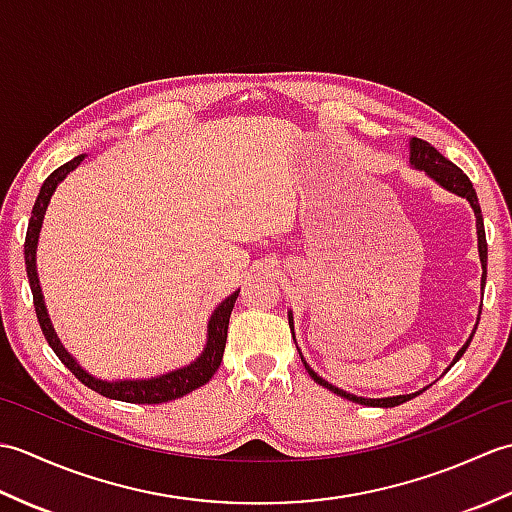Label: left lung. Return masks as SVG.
<instances>
[{
  "label": "left lung",
  "mask_w": 512,
  "mask_h": 512,
  "mask_svg": "<svg viewBox=\"0 0 512 512\" xmlns=\"http://www.w3.org/2000/svg\"><path fill=\"white\" fill-rule=\"evenodd\" d=\"M409 165H411L413 169L422 171L424 176H429L433 182H438L442 189H447L449 193L460 195V198H464L466 202L471 204V209H473V213H475L477 253H480V264H482V290H484V286H486L488 248H486V233H484V217H482L480 202H477V193H475V189H473L471 180L466 178L464 171L455 167L451 160L444 158L436 147H431V145L427 143V140H420V138H411V140H409ZM480 314H482V306H480V310H477V323H480ZM288 323H290V330H292V339H295V319H292V310H288ZM477 323H475V328H473L469 339H466V343L460 347L458 354H455L451 365L458 363L460 358H462V354L466 352V347L471 345L473 336H475V330H477ZM295 343H297V339H295ZM297 350H299V347H297ZM299 354H301V352H299ZM301 361H303V365H306L308 374H310V378L314 380V383H319L321 387L330 389L332 394H336V396L347 398V400H352V402H358V405H369V407H398V405H402V402H407V400H411V398L420 396L422 391L427 389V387H424V389L413 391V394H400V396H387V398H365V396L350 394V391H343L341 387H336V385L328 383V380L321 378V376H319L317 372H314V369L306 363V358H303V354H301ZM451 365H449V367H451ZM449 367H447V369H449Z\"/></svg>",
  "instance_id": "left-lung-1"
}]
</instances>
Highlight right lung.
<instances>
[{
  "label": "right lung",
  "mask_w": 512,
  "mask_h": 512,
  "mask_svg": "<svg viewBox=\"0 0 512 512\" xmlns=\"http://www.w3.org/2000/svg\"><path fill=\"white\" fill-rule=\"evenodd\" d=\"M85 160V154L76 156L74 160L65 162L57 171H52L41 184L39 195L32 206V215L28 222V233H26V244H24V255H26V273H28V284L32 290V301H35V312L41 325V332L46 336L48 345L61 358V363L70 369V372L81 380L83 385L94 389L96 394L112 400H123V402H136V405H158V402H169L191 394L193 389L206 385L211 376L217 372V367L222 363L224 347H226V332H228V319H231L233 306L237 301L239 290L233 295H228L222 303H217V308L211 312L209 323H206V343L202 354L191 361L189 365L171 369L160 376L151 378H116V380H105L90 374L88 369L81 367V363L65 350V345L54 332V325L50 321V314L46 308V301H43V292L39 284V273H37V246H39V233L43 226V217H46L48 204L52 200L54 191H57L59 184L70 176V171L81 165Z\"/></svg>",
  "instance_id": "right-lung-1"
}]
</instances>
